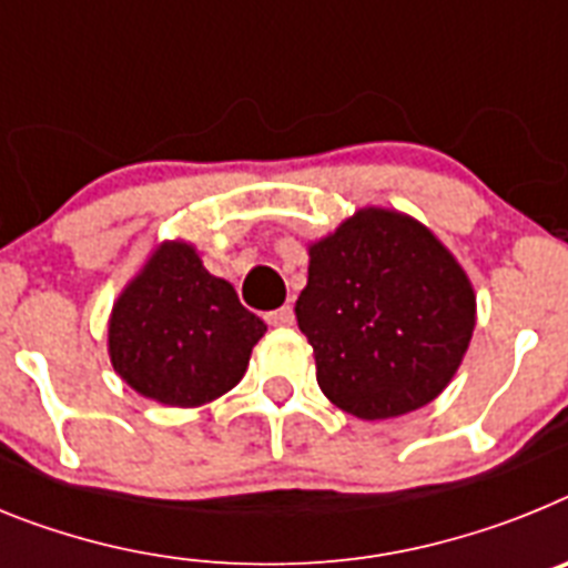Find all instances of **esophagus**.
I'll list each match as a JSON object with an SVG mask.
<instances>
[{"mask_svg": "<svg viewBox=\"0 0 568 568\" xmlns=\"http://www.w3.org/2000/svg\"><path fill=\"white\" fill-rule=\"evenodd\" d=\"M265 320H268V325H277V328H283V325L294 323V308H291V305H283V308L271 312Z\"/></svg>", "mask_w": 568, "mask_h": 568, "instance_id": "esophagus-1", "label": "esophagus"}]
</instances>
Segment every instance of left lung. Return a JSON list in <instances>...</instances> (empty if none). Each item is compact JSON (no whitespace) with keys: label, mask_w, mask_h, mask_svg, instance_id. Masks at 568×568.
<instances>
[{"label":"left lung","mask_w":568,"mask_h":568,"mask_svg":"<svg viewBox=\"0 0 568 568\" xmlns=\"http://www.w3.org/2000/svg\"><path fill=\"white\" fill-rule=\"evenodd\" d=\"M294 312L325 397L359 420H388L452 383L477 297L426 225L368 205L308 245V283Z\"/></svg>","instance_id":"left-lung-1"}]
</instances>
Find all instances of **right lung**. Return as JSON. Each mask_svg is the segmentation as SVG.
I'll use <instances>...</instances> for the list:
<instances>
[{
  "instance_id": "add662e5",
  "label": "right lung",
  "mask_w": 568,
  "mask_h": 568,
  "mask_svg": "<svg viewBox=\"0 0 568 568\" xmlns=\"http://www.w3.org/2000/svg\"><path fill=\"white\" fill-rule=\"evenodd\" d=\"M268 325L185 240H165L122 288L108 317V357L136 394L196 408L243 379Z\"/></svg>"
}]
</instances>
